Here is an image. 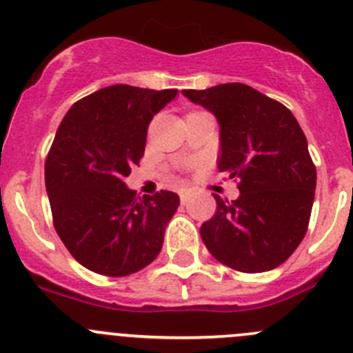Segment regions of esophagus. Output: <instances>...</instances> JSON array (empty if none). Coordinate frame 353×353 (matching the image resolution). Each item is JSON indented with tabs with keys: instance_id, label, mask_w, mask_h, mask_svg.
Segmentation results:
<instances>
[{
	"instance_id": "34e87169",
	"label": "esophagus",
	"mask_w": 353,
	"mask_h": 353,
	"mask_svg": "<svg viewBox=\"0 0 353 353\" xmlns=\"http://www.w3.org/2000/svg\"><path fill=\"white\" fill-rule=\"evenodd\" d=\"M179 198H181V203H183V205H186L188 199H190V191L181 190V191H179Z\"/></svg>"
}]
</instances>
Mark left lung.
<instances>
[{
	"label": "left lung",
	"instance_id": "obj_1",
	"mask_svg": "<svg viewBox=\"0 0 353 353\" xmlns=\"http://www.w3.org/2000/svg\"><path fill=\"white\" fill-rule=\"evenodd\" d=\"M220 124V172L237 179L241 194H219L216 212L199 229L215 259L243 273L276 268L307 232L316 167L294 114L244 83L183 90Z\"/></svg>",
	"mask_w": 353,
	"mask_h": 353
}]
</instances>
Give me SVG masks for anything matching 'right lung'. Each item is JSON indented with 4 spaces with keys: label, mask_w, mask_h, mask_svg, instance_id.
Instances as JSON below:
<instances>
[{
    "label": "right lung",
    "mask_w": 353,
    "mask_h": 353,
    "mask_svg": "<svg viewBox=\"0 0 353 353\" xmlns=\"http://www.w3.org/2000/svg\"><path fill=\"white\" fill-rule=\"evenodd\" d=\"M177 90L112 85L74 102L46 159L52 222L70 254L90 272L126 276L159 256L179 206L172 191L137 196L124 184L138 165L152 117Z\"/></svg>",
    "instance_id": "add662e5"
}]
</instances>
